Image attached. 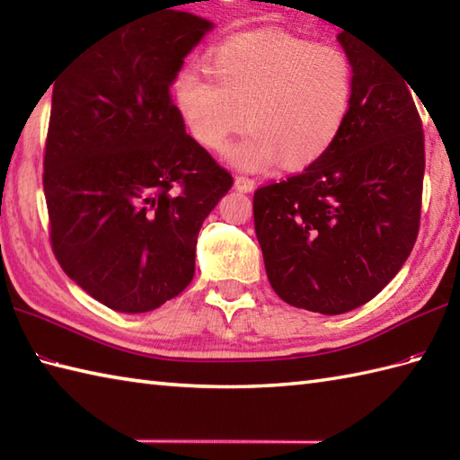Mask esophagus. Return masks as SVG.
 I'll list each match as a JSON object with an SVG mask.
<instances>
[{
	"label": "esophagus",
	"mask_w": 460,
	"mask_h": 460,
	"mask_svg": "<svg viewBox=\"0 0 460 460\" xmlns=\"http://www.w3.org/2000/svg\"><path fill=\"white\" fill-rule=\"evenodd\" d=\"M235 190L241 193H249L255 190V180L247 178V175H237L235 178Z\"/></svg>",
	"instance_id": "1"
}]
</instances>
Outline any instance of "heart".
<instances>
[{
  "label": "heart",
  "instance_id": "heart-1",
  "mask_svg": "<svg viewBox=\"0 0 460 460\" xmlns=\"http://www.w3.org/2000/svg\"><path fill=\"white\" fill-rule=\"evenodd\" d=\"M205 76L181 71L173 99L191 138L208 152L227 154L243 172L282 164L302 172L334 148L349 119L356 93L351 58L334 45H316L287 31L243 33L213 53Z\"/></svg>",
  "mask_w": 460,
  "mask_h": 460
}]
</instances>
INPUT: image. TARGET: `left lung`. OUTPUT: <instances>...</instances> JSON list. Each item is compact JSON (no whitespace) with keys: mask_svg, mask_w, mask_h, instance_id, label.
Instances as JSON below:
<instances>
[{"mask_svg":"<svg viewBox=\"0 0 460 460\" xmlns=\"http://www.w3.org/2000/svg\"><path fill=\"white\" fill-rule=\"evenodd\" d=\"M356 93L340 140L298 175L259 188L255 233L272 290L290 306L344 314L379 295L411 252L425 173L409 83L346 33Z\"/></svg>","mask_w":460,"mask_h":460,"instance_id":"obj_1","label":"left lung"}]
</instances>
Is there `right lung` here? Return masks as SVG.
I'll list each match as a JSON object with an SVG mask.
<instances>
[{
	"instance_id": "obj_1",
	"label": "right lung",
	"mask_w": 460,
	"mask_h": 460,
	"mask_svg": "<svg viewBox=\"0 0 460 460\" xmlns=\"http://www.w3.org/2000/svg\"><path fill=\"white\" fill-rule=\"evenodd\" d=\"M213 27L168 9L104 37L53 86L43 173L53 252L86 295L124 314L190 285L201 225L233 185L170 93Z\"/></svg>"
}]
</instances>
